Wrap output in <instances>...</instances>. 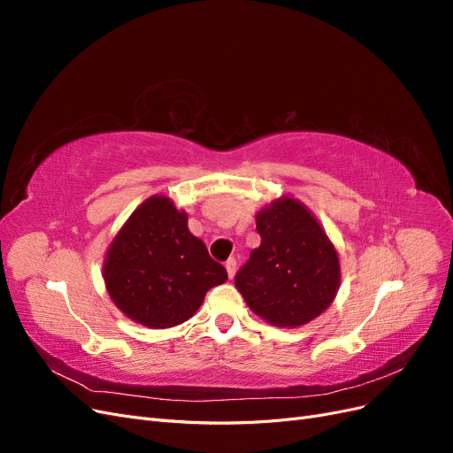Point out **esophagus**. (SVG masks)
<instances>
[{
    "label": "esophagus",
    "instance_id": "obj_1",
    "mask_svg": "<svg viewBox=\"0 0 453 453\" xmlns=\"http://www.w3.org/2000/svg\"><path fill=\"white\" fill-rule=\"evenodd\" d=\"M225 268H226V272H228V278H230V280L234 278V273H236V258H228L226 263H225Z\"/></svg>",
    "mask_w": 453,
    "mask_h": 453
}]
</instances>
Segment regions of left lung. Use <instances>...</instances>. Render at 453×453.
<instances>
[{
    "mask_svg": "<svg viewBox=\"0 0 453 453\" xmlns=\"http://www.w3.org/2000/svg\"><path fill=\"white\" fill-rule=\"evenodd\" d=\"M260 245L234 278L248 306L276 326H300L338 293V253L304 203L283 196L257 213Z\"/></svg>",
    "mask_w": 453,
    "mask_h": 453,
    "instance_id": "1",
    "label": "left lung"
}]
</instances>
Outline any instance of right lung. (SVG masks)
<instances>
[{
  "label": "right lung",
  "instance_id": "add662e5",
  "mask_svg": "<svg viewBox=\"0 0 453 453\" xmlns=\"http://www.w3.org/2000/svg\"><path fill=\"white\" fill-rule=\"evenodd\" d=\"M226 278L225 266L190 234L187 213L166 196L147 198L130 215L104 260V280L115 306L149 328L190 319L205 293Z\"/></svg>",
  "mask_w": 453,
  "mask_h": 453
}]
</instances>
